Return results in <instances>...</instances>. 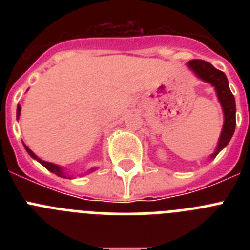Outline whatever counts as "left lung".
<instances>
[{
	"label": "left lung",
	"instance_id": "1",
	"mask_svg": "<svg viewBox=\"0 0 250 250\" xmlns=\"http://www.w3.org/2000/svg\"><path fill=\"white\" fill-rule=\"evenodd\" d=\"M189 67L200 77L202 80L210 83L211 85L215 87L216 94H218V99H219L220 104L223 106V111H224V126L222 130V135H220L219 143H218V147L216 151L214 152L211 158H215L218 155V152L228 145L230 141L231 136L235 130V100H234V95L231 94L230 89H229L228 79L225 76V74L218 68L214 67L211 63L207 62L204 60H191L188 62Z\"/></svg>",
	"mask_w": 250,
	"mask_h": 250
}]
</instances>
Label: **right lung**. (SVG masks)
Returning <instances> with one entry per match:
<instances>
[{
    "mask_svg": "<svg viewBox=\"0 0 250 250\" xmlns=\"http://www.w3.org/2000/svg\"><path fill=\"white\" fill-rule=\"evenodd\" d=\"M20 111H21V106L19 105V106H17V119H19V116H20ZM25 149H26V151H27L31 156H32V158L36 159V160L40 161V163H41V164H42L43 167H46V169L50 170L51 173L56 174L57 176H62V178H66L65 174L62 173V169H61V167H57V165H55V164H52V163H47V161H43V160H41V159H39L36 155H35L34 152L31 151V150L28 149L27 146H26V145H25ZM92 170H94V169H92Z\"/></svg>",
    "mask_w": 250,
    "mask_h": 250,
    "instance_id": "right-lung-1",
    "label": "right lung"
}]
</instances>
